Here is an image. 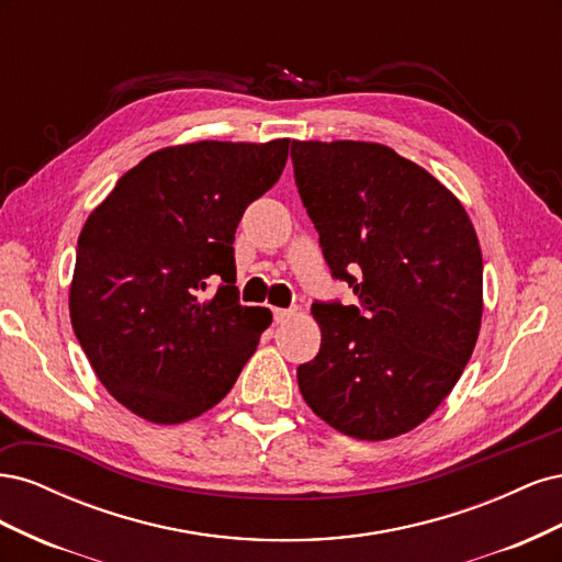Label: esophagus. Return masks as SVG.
I'll return each mask as SVG.
<instances>
[{
  "label": "esophagus",
  "instance_id": "1",
  "mask_svg": "<svg viewBox=\"0 0 562 562\" xmlns=\"http://www.w3.org/2000/svg\"><path fill=\"white\" fill-rule=\"evenodd\" d=\"M271 312H274V321H277V323H285L288 318H291V316L295 314L293 310H279V307L271 310Z\"/></svg>",
  "mask_w": 562,
  "mask_h": 562
}]
</instances>
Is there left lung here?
<instances>
[{
  "label": "left lung",
  "instance_id": "left-lung-1",
  "mask_svg": "<svg viewBox=\"0 0 562 562\" xmlns=\"http://www.w3.org/2000/svg\"><path fill=\"white\" fill-rule=\"evenodd\" d=\"M295 184L333 279L359 304L314 302L316 359L302 398L333 429L384 440L415 429L469 363L483 255L462 203L391 147L293 140Z\"/></svg>",
  "mask_w": 562,
  "mask_h": 562
}]
</instances>
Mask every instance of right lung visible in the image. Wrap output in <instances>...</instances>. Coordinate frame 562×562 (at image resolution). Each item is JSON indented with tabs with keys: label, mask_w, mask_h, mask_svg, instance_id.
Segmentation results:
<instances>
[{
	"label": "right lung",
	"mask_w": 562,
	"mask_h": 562,
	"mask_svg": "<svg viewBox=\"0 0 562 562\" xmlns=\"http://www.w3.org/2000/svg\"><path fill=\"white\" fill-rule=\"evenodd\" d=\"M288 145L151 151L83 225L72 328L98 380L138 417L180 424L211 411L258 347L271 312L239 302L232 244L248 203L281 178Z\"/></svg>",
	"instance_id": "obj_1"
}]
</instances>
